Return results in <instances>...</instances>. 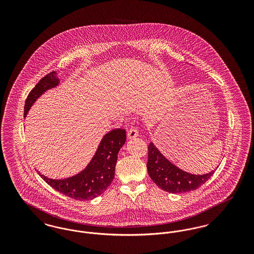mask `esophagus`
Here are the masks:
<instances>
[{
  "mask_svg": "<svg viewBox=\"0 0 254 254\" xmlns=\"http://www.w3.org/2000/svg\"><path fill=\"white\" fill-rule=\"evenodd\" d=\"M138 135H139V132H138V129H137L136 127H131V128L127 131V137H128V139H134V138H136Z\"/></svg>",
  "mask_w": 254,
  "mask_h": 254,
  "instance_id": "obj_1",
  "label": "esophagus"
}]
</instances>
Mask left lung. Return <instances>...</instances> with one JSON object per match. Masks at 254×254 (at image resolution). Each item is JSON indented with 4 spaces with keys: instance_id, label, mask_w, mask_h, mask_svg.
Returning <instances> with one entry per match:
<instances>
[{
    "instance_id": "8db88e82",
    "label": "left lung",
    "mask_w": 254,
    "mask_h": 254,
    "mask_svg": "<svg viewBox=\"0 0 254 254\" xmlns=\"http://www.w3.org/2000/svg\"><path fill=\"white\" fill-rule=\"evenodd\" d=\"M147 172L151 180L163 190L170 193H184L195 190L205 184L214 173V170L195 175L177 168L169 162L153 143L148 145Z\"/></svg>"
}]
</instances>
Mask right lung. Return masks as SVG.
Masks as SVG:
<instances>
[{"instance_id": "1", "label": "right lung", "mask_w": 254, "mask_h": 254, "mask_svg": "<svg viewBox=\"0 0 254 254\" xmlns=\"http://www.w3.org/2000/svg\"><path fill=\"white\" fill-rule=\"evenodd\" d=\"M59 83L60 80L55 71L42 78L25 100L24 117L39 97L50 88L56 87ZM126 139L127 134L123 128L112 129L107 133L86 168L72 177L56 180L42 175L38 170L37 172L50 187L64 195L78 201L92 200L104 193L113 181L118 153Z\"/></svg>"}]
</instances>
